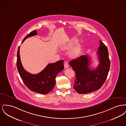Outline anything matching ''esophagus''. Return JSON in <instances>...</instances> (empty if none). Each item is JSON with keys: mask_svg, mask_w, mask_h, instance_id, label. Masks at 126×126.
Listing matches in <instances>:
<instances>
[{"mask_svg": "<svg viewBox=\"0 0 126 126\" xmlns=\"http://www.w3.org/2000/svg\"><path fill=\"white\" fill-rule=\"evenodd\" d=\"M68 67H69L68 64L66 62H65V63H64V67H65V68H67Z\"/></svg>", "mask_w": 126, "mask_h": 126, "instance_id": "34e87169", "label": "esophagus"}]
</instances>
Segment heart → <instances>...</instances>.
I'll use <instances>...</instances> for the list:
<instances>
[{
  "mask_svg": "<svg viewBox=\"0 0 126 126\" xmlns=\"http://www.w3.org/2000/svg\"><path fill=\"white\" fill-rule=\"evenodd\" d=\"M73 43H74L73 42H71L67 43L66 44H63L61 46L60 48L62 50L67 49L72 46ZM80 48L79 46H77L75 47L74 48H73L72 49L70 50V51L69 52V55L71 57H72L73 58H76L79 56V55L80 54Z\"/></svg>",
  "mask_w": 126,
  "mask_h": 126,
  "instance_id": "obj_1",
  "label": "heart"
}]
</instances>
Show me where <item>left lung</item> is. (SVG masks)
<instances>
[{"label": "left lung", "mask_w": 126, "mask_h": 126, "mask_svg": "<svg viewBox=\"0 0 126 126\" xmlns=\"http://www.w3.org/2000/svg\"><path fill=\"white\" fill-rule=\"evenodd\" d=\"M100 43L97 52L99 64L94 69H90L91 59L87 55L69 63L76 75L73 87L79 94H88L99 89L107 79L110 67L108 48L101 41Z\"/></svg>", "instance_id": "8db88e82"}]
</instances>
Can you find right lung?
Wrapping results in <instances>:
<instances>
[{"mask_svg":"<svg viewBox=\"0 0 126 126\" xmlns=\"http://www.w3.org/2000/svg\"><path fill=\"white\" fill-rule=\"evenodd\" d=\"M36 30L31 32L24 38L22 43L30 37L37 35ZM20 46L17 54L16 65L18 72L25 85L32 91L41 94H47L52 91L56 84L57 75L64 68V60L48 64L42 72L37 74H32L27 72L22 66L20 57Z\"/></svg>","mask_w":126,"mask_h":126,"instance_id":"right-lung-1","label":"right lung"}]
</instances>
